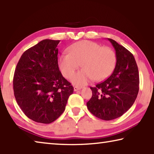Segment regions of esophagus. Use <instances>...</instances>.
Returning a JSON list of instances; mask_svg holds the SVG:
<instances>
[{"label":"esophagus","mask_w":154,"mask_h":154,"mask_svg":"<svg viewBox=\"0 0 154 154\" xmlns=\"http://www.w3.org/2000/svg\"><path fill=\"white\" fill-rule=\"evenodd\" d=\"M82 88V87H77V86H75V87H74V90L75 91H79V90H80Z\"/></svg>","instance_id":"34e87169"}]
</instances>
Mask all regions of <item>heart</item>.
I'll return each mask as SVG.
<instances>
[{
    "label": "heart",
    "mask_w": 154,
    "mask_h": 154,
    "mask_svg": "<svg viewBox=\"0 0 154 154\" xmlns=\"http://www.w3.org/2000/svg\"><path fill=\"white\" fill-rule=\"evenodd\" d=\"M68 52L59 56V67L65 78L70 79L81 64L83 69L72 79L75 85H86L93 79L98 82L104 80L112 74L116 65L114 49L89 40L74 43L69 47Z\"/></svg>",
    "instance_id": "obj_1"
}]
</instances>
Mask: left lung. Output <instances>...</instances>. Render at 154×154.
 <instances>
[{
	"instance_id": "1",
	"label": "left lung",
	"mask_w": 154,
	"mask_h": 154,
	"mask_svg": "<svg viewBox=\"0 0 154 154\" xmlns=\"http://www.w3.org/2000/svg\"><path fill=\"white\" fill-rule=\"evenodd\" d=\"M117 57L111 75L105 81L90 87L92 97L87 103L88 109L97 118L112 120L131 108L139 90L138 67L133 54L111 38Z\"/></svg>"
}]
</instances>
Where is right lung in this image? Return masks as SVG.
Listing matches in <instances>:
<instances>
[{
	"instance_id": "right-lung-1",
	"label": "right lung",
	"mask_w": 154,
	"mask_h": 154,
	"mask_svg": "<svg viewBox=\"0 0 154 154\" xmlns=\"http://www.w3.org/2000/svg\"><path fill=\"white\" fill-rule=\"evenodd\" d=\"M59 42L42 40L26 50L16 66L13 80L16 101L34 122H54L63 114L74 93V87L59 69Z\"/></svg>"
}]
</instances>
